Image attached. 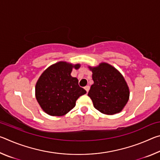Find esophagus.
<instances>
[{
	"mask_svg": "<svg viewBox=\"0 0 160 160\" xmlns=\"http://www.w3.org/2000/svg\"><path fill=\"white\" fill-rule=\"evenodd\" d=\"M85 88V90H86L87 92H88L89 90H90V86H89V85H87V86H85V88Z\"/></svg>",
	"mask_w": 160,
	"mask_h": 160,
	"instance_id": "obj_1",
	"label": "esophagus"
}]
</instances>
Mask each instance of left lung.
Wrapping results in <instances>:
<instances>
[{
    "mask_svg": "<svg viewBox=\"0 0 160 160\" xmlns=\"http://www.w3.org/2000/svg\"><path fill=\"white\" fill-rule=\"evenodd\" d=\"M92 72L93 85L88 96L94 108L104 114L113 115L121 112L128 102L129 88L118 70L105 62L97 66H88Z\"/></svg>",
    "mask_w": 160,
    "mask_h": 160,
    "instance_id": "obj_1",
    "label": "left lung"
}]
</instances>
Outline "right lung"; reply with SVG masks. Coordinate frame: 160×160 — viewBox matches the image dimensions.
<instances>
[{
  "instance_id": "right-lung-1",
  "label": "right lung",
  "mask_w": 160,
  "mask_h": 160,
  "mask_svg": "<svg viewBox=\"0 0 160 160\" xmlns=\"http://www.w3.org/2000/svg\"><path fill=\"white\" fill-rule=\"evenodd\" d=\"M80 67V63L59 61L40 75L35 86V97L45 113L53 116L66 115L75 107L76 100L87 92L78 85V78L71 76L72 68Z\"/></svg>"
}]
</instances>
